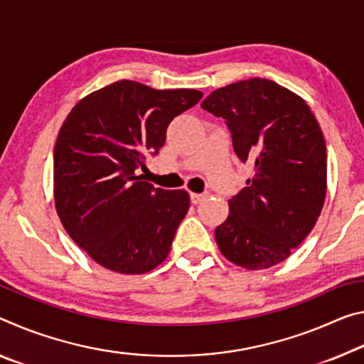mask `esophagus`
<instances>
[{
    "instance_id": "1",
    "label": "esophagus",
    "mask_w": 364,
    "mask_h": 364,
    "mask_svg": "<svg viewBox=\"0 0 364 364\" xmlns=\"http://www.w3.org/2000/svg\"><path fill=\"white\" fill-rule=\"evenodd\" d=\"M205 198V194H198V193H191L189 194V199H191L193 204H199L200 200Z\"/></svg>"
}]
</instances>
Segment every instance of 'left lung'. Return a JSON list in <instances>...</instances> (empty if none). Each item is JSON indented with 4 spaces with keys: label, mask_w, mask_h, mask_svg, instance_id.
Segmentation results:
<instances>
[{
    "label": "left lung",
    "mask_w": 364,
    "mask_h": 364,
    "mask_svg": "<svg viewBox=\"0 0 364 364\" xmlns=\"http://www.w3.org/2000/svg\"><path fill=\"white\" fill-rule=\"evenodd\" d=\"M200 107L225 119L236 157L255 168L215 228L218 250L245 269L272 267L301 245L324 205L327 154L317 119L296 94L259 77L213 90Z\"/></svg>",
    "instance_id": "obj_1"
}]
</instances>
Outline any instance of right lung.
Returning a JSON list of instances; mask_svg holds the SVG:
<instances>
[{"label": "right lung", "instance_id": "1", "mask_svg": "<svg viewBox=\"0 0 364 364\" xmlns=\"http://www.w3.org/2000/svg\"><path fill=\"white\" fill-rule=\"evenodd\" d=\"M200 99L199 90L119 80L84 97L68 114L53 155L56 212L97 264L132 275L168 256L189 194L154 188L139 170L165 144L171 119Z\"/></svg>", "mask_w": 364, "mask_h": 364}]
</instances>
